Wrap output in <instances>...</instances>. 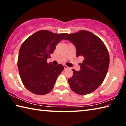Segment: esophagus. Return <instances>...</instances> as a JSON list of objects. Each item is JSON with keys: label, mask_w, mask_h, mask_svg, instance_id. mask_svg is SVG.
Instances as JSON below:
<instances>
[{"label": "esophagus", "mask_w": 126, "mask_h": 126, "mask_svg": "<svg viewBox=\"0 0 126 126\" xmlns=\"http://www.w3.org/2000/svg\"><path fill=\"white\" fill-rule=\"evenodd\" d=\"M64 70H65V69H68V68H69V67H67V65H64Z\"/></svg>", "instance_id": "esophagus-1"}]
</instances>
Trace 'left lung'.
Masks as SVG:
<instances>
[{
	"label": "left lung",
	"mask_w": 126,
	"mask_h": 126,
	"mask_svg": "<svg viewBox=\"0 0 126 126\" xmlns=\"http://www.w3.org/2000/svg\"><path fill=\"white\" fill-rule=\"evenodd\" d=\"M65 39L73 43L77 57H83L80 70L72 69L73 75L68 79L72 91L79 95L92 92L101 86L107 73L110 55L103 42L95 35L87 31L68 34Z\"/></svg>",
	"instance_id": "obj_1"
}]
</instances>
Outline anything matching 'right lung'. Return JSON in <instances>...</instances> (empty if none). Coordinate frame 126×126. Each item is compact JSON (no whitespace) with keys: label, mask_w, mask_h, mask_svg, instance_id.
I'll return each instance as SVG.
<instances>
[{"label":"right lung","mask_w":126,"mask_h":126,"mask_svg":"<svg viewBox=\"0 0 126 126\" xmlns=\"http://www.w3.org/2000/svg\"><path fill=\"white\" fill-rule=\"evenodd\" d=\"M67 35L42 30L23 43L19 52L18 68L23 84L28 90L39 95L46 94L52 90L64 67L48 64L47 59L50 58L57 44Z\"/></svg>","instance_id":"obj_1"}]
</instances>
